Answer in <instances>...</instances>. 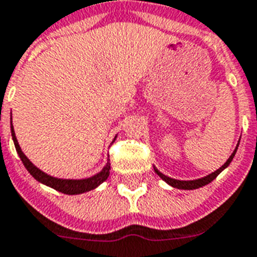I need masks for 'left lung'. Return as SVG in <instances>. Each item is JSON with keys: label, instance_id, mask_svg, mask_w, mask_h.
Listing matches in <instances>:
<instances>
[{"label": "left lung", "instance_id": "8db88e82", "mask_svg": "<svg viewBox=\"0 0 257 257\" xmlns=\"http://www.w3.org/2000/svg\"><path fill=\"white\" fill-rule=\"evenodd\" d=\"M240 143V142H238ZM237 148H238V144L236 146V148H234V151L232 152V155L229 156V159L225 162L222 166H221L218 170H215L214 172H211V174H209V175L203 176V178H199V179H193V181H179V179H174V178H170V176L164 175L163 172H160L158 168L155 167L154 166V170L155 172L158 174V175L163 179L167 185H170L171 187H175V189H179V190H195V189H199V187H203V186L209 185L210 182H213L217 178V176L220 175L221 172L224 171L225 168L228 167L229 164H230V162L233 160V158H234V155H236V152H237Z\"/></svg>", "mask_w": 257, "mask_h": 257}]
</instances>
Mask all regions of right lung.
<instances>
[{"instance_id":"1","label":"right lung","mask_w":257,"mask_h":257,"mask_svg":"<svg viewBox=\"0 0 257 257\" xmlns=\"http://www.w3.org/2000/svg\"><path fill=\"white\" fill-rule=\"evenodd\" d=\"M11 132H12V139H13V143H15L16 151L19 154L20 159L23 162V164L25 166V168L28 170V172L31 175L36 179L37 182H40L43 185L48 186V187H52V189L58 190L60 193L68 194V195H76V194L86 193V191H90V190L97 189L98 186L103 183L106 181L107 176L110 174V162L107 159L106 164L103 166V168L97 174H94L93 176H89V178H85V179H62V178H56V176L48 175L44 171H42L40 168H37L35 164L31 162V160L25 156V154L21 151V147H20L19 142H17V137H16L15 128L11 122ZM117 137V136H115ZM114 137V140H115ZM113 140V142H114Z\"/></svg>"}]
</instances>
